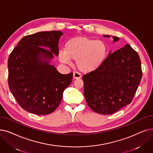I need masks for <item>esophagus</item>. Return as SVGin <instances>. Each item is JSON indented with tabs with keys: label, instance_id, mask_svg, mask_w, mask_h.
Masks as SVG:
<instances>
[{
	"label": "esophagus",
	"instance_id": "esophagus-1",
	"mask_svg": "<svg viewBox=\"0 0 153 153\" xmlns=\"http://www.w3.org/2000/svg\"><path fill=\"white\" fill-rule=\"evenodd\" d=\"M82 77L81 74L80 73H79L77 72H73V77H74V79H80Z\"/></svg>",
	"mask_w": 153,
	"mask_h": 153
}]
</instances>
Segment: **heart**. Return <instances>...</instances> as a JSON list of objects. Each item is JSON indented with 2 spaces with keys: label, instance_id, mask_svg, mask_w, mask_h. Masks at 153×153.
Here are the masks:
<instances>
[{
  "label": "heart",
  "instance_id": "heart-1",
  "mask_svg": "<svg viewBox=\"0 0 153 153\" xmlns=\"http://www.w3.org/2000/svg\"><path fill=\"white\" fill-rule=\"evenodd\" d=\"M108 55V45L103 41L76 37L65 44L64 51L59 53V59L64 64H69L71 59L76 60V66L79 70L90 72L100 67Z\"/></svg>",
  "mask_w": 153,
  "mask_h": 153
}]
</instances>
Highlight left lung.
<instances>
[{
  "mask_svg": "<svg viewBox=\"0 0 153 153\" xmlns=\"http://www.w3.org/2000/svg\"><path fill=\"white\" fill-rule=\"evenodd\" d=\"M112 39L114 42L119 39ZM142 76L140 57L128 44L110 52L100 67L82 76L88 105L99 114L114 113L131 102Z\"/></svg>",
  "mask_w": 153,
  "mask_h": 153,
  "instance_id": "8db88e82",
  "label": "left lung"
}]
</instances>
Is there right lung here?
<instances>
[{"mask_svg":"<svg viewBox=\"0 0 153 153\" xmlns=\"http://www.w3.org/2000/svg\"><path fill=\"white\" fill-rule=\"evenodd\" d=\"M62 35L61 31L53 30L26 36L9 56L10 91L20 106L30 113L45 115L54 112L72 81V72L62 74L50 64L54 54L59 55V41Z\"/></svg>","mask_w":153,"mask_h":153,"instance_id":"obj_1","label":"right lung"}]
</instances>
